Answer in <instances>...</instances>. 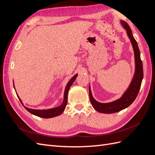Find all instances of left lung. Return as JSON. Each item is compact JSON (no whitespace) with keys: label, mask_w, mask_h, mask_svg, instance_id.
<instances>
[{"label":"left lung","mask_w":155,"mask_h":155,"mask_svg":"<svg viewBox=\"0 0 155 155\" xmlns=\"http://www.w3.org/2000/svg\"><path fill=\"white\" fill-rule=\"evenodd\" d=\"M120 22L123 27L126 30L127 34L129 38L130 39L131 44L133 46L135 60V72L127 90L125 92L120 99L112 102L102 104V103L97 101L93 97L91 90V87L89 86V97H90L91 104L94 109L99 112H101V113H115V112H119L125 109V108L128 107L130 105L132 104L138 94L143 78V64L142 60L140 59V52L137 42L134 38L132 31H131V29L130 28L127 23L124 21H121Z\"/></svg>","instance_id":"obj_1"}]
</instances>
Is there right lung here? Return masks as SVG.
Segmentation results:
<instances>
[{
  "instance_id": "right-lung-1",
  "label": "right lung",
  "mask_w": 155,
  "mask_h": 155,
  "mask_svg": "<svg viewBox=\"0 0 155 155\" xmlns=\"http://www.w3.org/2000/svg\"><path fill=\"white\" fill-rule=\"evenodd\" d=\"M78 74H76L74 76H73L71 79L68 81V83H67V85L66 86V88H65L64 90V98H63V101L62 103V104L60 106L58 107H55V108H52V109H46V110H35V109H29V108L25 107V109L28 111L29 112H30L31 114L35 115L37 116L41 117V118H54V117L58 116L60 114H61L63 113V112L64 111V110L65 109V107L67 106V99H68V92L69 91L70 87H71V85H72V83H74V81H75V79L77 78ZM15 88V87H14ZM18 99H19L20 101L21 102L22 105V102L21 101V100L18 97V96L17 95Z\"/></svg>"
}]
</instances>
